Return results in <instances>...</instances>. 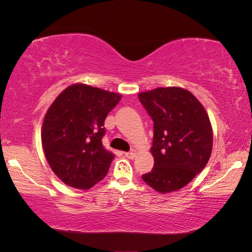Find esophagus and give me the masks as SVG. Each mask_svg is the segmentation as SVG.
<instances>
[{
  "instance_id": "obj_1",
  "label": "esophagus",
  "mask_w": 252,
  "mask_h": 252,
  "mask_svg": "<svg viewBox=\"0 0 252 252\" xmlns=\"http://www.w3.org/2000/svg\"><path fill=\"white\" fill-rule=\"evenodd\" d=\"M125 156L127 158V159H134L135 158V152L134 151H131V152H126Z\"/></svg>"
}]
</instances>
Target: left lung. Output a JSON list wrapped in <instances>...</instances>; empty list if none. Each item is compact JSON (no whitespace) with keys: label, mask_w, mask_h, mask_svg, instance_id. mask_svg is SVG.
<instances>
[{"label":"left lung","mask_w":252,"mask_h":252,"mask_svg":"<svg viewBox=\"0 0 252 252\" xmlns=\"http://www.w3.org/2000/svg\"><path fill=\"white\" fill-rule=\"evenodd\" d=\"M138 96L153 121L155 165L143 181L161 193L181 189L210 159L213 135L207 111L192 93L178 87Z\"/></svg>","instance_id":"obj_1"}]
</instances>
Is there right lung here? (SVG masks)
Masks as SVG:
<instances>
[{
    "label": "right lung",
    "instance_id": "obj_1",
    "mask_svg": "<svg viewBox=\"0 0 252 252\" xmlns=\"http://www.w3.org/2000/svg\"><path fill=\"white\" fill-rule=\"evenodd\" d=\"M121 94L76 83L58 95L42 126V146L52 171L65 185L90 189L103 179L113 160L102 138L104 120Z\"/></svg>",
    "mask_w": 252,
    "mask_h": 252
}]
</instances>
